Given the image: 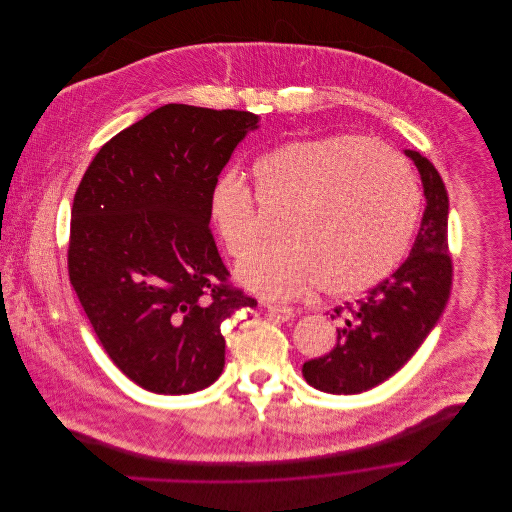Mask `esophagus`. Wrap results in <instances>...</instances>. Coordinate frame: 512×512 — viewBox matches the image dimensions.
<instances>
[{"label":"esophagus","mask_w":512,"mask_h":512,"mask_svg":"<svg viewBox=\"0 0 512 512\" xmlns=\"http://www.w3.org/2000/svg\"><path fill=\"white\" fill-rule=\"evenodd\" d=\"M266 309H268V315L272 317V319H278V321H290L292 319L293 315V309L292 307H286V305H266Z\"/></svg>","instance_id":"1"}]
</instances>
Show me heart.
<instances>
[{"mask_svg":"<svg viewBox=\"0 0 512 512\" xmlns=\"http://www.w3.org/2000/svg\"><path fill=\"white\" fill-rule=\"evenodd\" d=\"M252 175L264 209H290L280 228L286 240L236 264V280L268 299L317 288L365 292L400 262L420 217L410 165L357 136L286 142L264 153ZM256 199L236 173L222 175L209 191V220L232 256L246 254L258 238Z\"/></svg>","mask_w":512,"mask_h":512,"instance_id":"heart-1","label":"heart"}]
</instances>
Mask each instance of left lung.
I'll list each match as a JSON object with an SVG mask.
<instances>
[{
  "label": "left lung",
  "instance_id": "8db88e82",
  "mask_svg": "<svg viewBox=\"0 0 512 512\" xmlns=\"http://www.w3.org/2000/svg\"><path fill=\"white\" fill-rule=\"evenodd\" d=\"M404 153L414 161L426 197L418 236L390 278L331 315L341 321L337 345L301 368L307 384L321 392L361 394L388 380L414 357L445 309L451 290L447 191L428 157L414 149Z\"/></svg>",
  "mask_w": 512,
  "mask_h": 512
}]
</instances>
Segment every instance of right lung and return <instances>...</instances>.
<instances>
[{
  "label": "right lung",
  "mask_w": 512,
  "mask_h": 512,
  "mask_svg": "<svg viewBox=\"0 0 512 512\" xmlns=\"http://www.w3.org/2000/svg\"><path fill=\"white\" fill-rule=\"evenodd\" d=\"M260 116L165 104L100 147L74 195L69 276L132 382L191 394L224 368L220 323L256 299L226 284L209 191Z\"/></svg>",
  "instance_id": "obj_1"
}]
</instances>
